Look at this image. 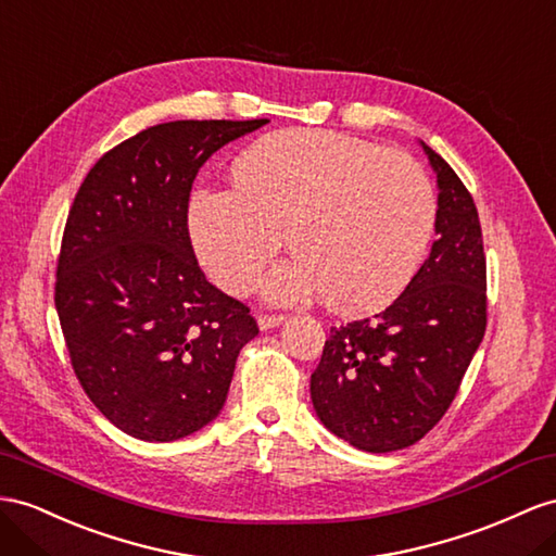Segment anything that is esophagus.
Wrapping results in <instances>:
<instances>
[{"label":"esophagus","mask_w":556,"mask_h":556,"mask_svg":"<svg viewBox=\"0 0 556 556\" xmlns=\"http://www.w3.org/2000/svg\"><path fill=\"white\" fill-rule=\"evenodd\" d=\"M283 315H261L258 317V326L263 331H267V329H275V326H279V324H283Z\"/></svg>","instance_id":"1"}]
</instances>
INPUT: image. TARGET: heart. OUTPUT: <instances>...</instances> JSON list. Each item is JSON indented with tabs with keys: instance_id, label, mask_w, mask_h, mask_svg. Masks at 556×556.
I'll return each instance as SVG.
<instances>
[{
	"instance_id": "1",
	"label": "heart",
	"mask_w": 556,
	"mask_h": 556,
	"mask_svg": "<svg viewBox=\"0 0 556 556\" xmlns=\"http://www.w3.org/2000/svg\"><path fill=\"white\" fill-rule=\"evenodd\" d=\"M432 185L410 156L324 129L275 131L239 154L235 188L199 190L190 237L220 289L247 293L287 241L298 255L265 291L277 303L321 291L343 312L400 295L434 230Z\"/></svg>"
}]
</instances>
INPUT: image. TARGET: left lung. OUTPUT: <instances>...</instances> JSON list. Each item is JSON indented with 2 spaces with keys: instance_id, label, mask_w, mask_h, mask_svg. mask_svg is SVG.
Masks as SVG:
<instances>
[{
  "instance_id": "1",
  "label": "left lung",
  "mask_w": 556,
  "mask_h": 556,
  "mask_svg": "<svg viewBox=\"0 0 556 556\" xmlns=\"http://www.w3.org/2000/svg\"><path fill=\"white\" fill-rule=\"evenodd\" d=\"M437 241L404 293L374 317L331 326L309 378L329 430L368 453L416 444L444 418L486 331V255L475 199L441 156Z\"/></svg>"
}]
</instances>
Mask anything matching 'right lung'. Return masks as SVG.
I'll list each match as a JSON object with an SVG mask.
<instances>
[{"label": "right lung", "mask_w": 556, "mask_h": 556, "mask_svg": "<svg viewBox=\"0 0 556 556\" xmlns=\"http://www.w3.org/2000/svg\"><path fill=\"white\" fill-rule=\"evenodd\" d=\"M267 119L150 126L105 152L70 206L55 309L81 390L122 432L174 441L220 414L249 307L206 281L188 204L197 170Z\"/></svg>", "instance_id": "obj_1"}]
</instances>
